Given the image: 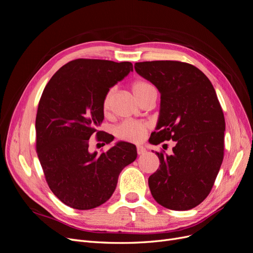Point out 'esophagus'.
I'll list each match as a JSON object with an SVG mask.
<instances>
[{
	"label": "esophagus",
	"mask_w": 253,
	"mask_h": 253,
	"mask_svg": "<svg viewBox=\"0 0 253 253\" xmlns=\"http://www.w3.org/2000/svg\"><path fill=\"white\" fill-rule=\"evenodd\" d=\"M145 152H147V150H145V148H143L142 145H138V147H137V154L138 155H142Z\"/></svg>",
	"instance_id": "esophagus-1"
}]
</instances>
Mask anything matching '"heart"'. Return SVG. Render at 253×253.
Here are the masks:
<instances>
[{
  "instance_id": "b5f03b06",
  "label": "heart",
  "mask_w": 253,
  "mask_h": 253,
  "mask_svg": "<svg viewBox=\"0 0 253 253\" xmlns=\"http://www.w3.org/2000/svg\"><path fill=\"white\" fill-rule=\"evenodd\" d=\"M132 88L136 98L141 101L149 91L154 87H153L152 84L145 81H136L133 83ZM111 98L112 91H109L102 101V110L104 113H108L111 109ZM149 127L150 125L148 122L138 120H125L115 128V134H116L117 138L120 140L128 142H140L143 140L145 135H147Z\"/></svg>"
}]
</instances>
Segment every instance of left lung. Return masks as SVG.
I'll list each match as a JSON object with an SVG mask.
<instances>
[{
	"instance_id": "1",
	"label": "left lung",
	"mask_w": 253,
	"mask_h": 253,
	"mask_svg": "<svg viewBox=\"0 0 253 253\" xmlns=\"http://www.w3.org/2000/svg\"><path fill=\"white\" fill-rule=\"evenodd\" d=\"M135 71L160 93L149 141H176L171 155L156 152L160 165L149 177L152 196L168 209H192L209 195L224 158L226 126L215 89L202 71L179 61L138 62Z\"/></svg>"
}]
</instances>
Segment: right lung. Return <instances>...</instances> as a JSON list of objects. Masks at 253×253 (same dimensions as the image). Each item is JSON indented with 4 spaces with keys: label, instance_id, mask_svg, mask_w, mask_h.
<instances>
[{
    "label": "right lung",
    "instance_id": "1",
    "mask_svg": "<svg viewBox=\"0 0 253 253\" xmlns=\"http://www.w3.org/2000/svg\"><path fill=\"white\" fill-rule=\"evenodd\" d=\"M131 72V62L77 59L61 67L43 90L36 118L38 157L52 193L74 209L109 201L120 172L137 157L135 145L126 141L101 154L88 151L104 118L105 95ZM99 134L98 139L113 141Z\"/></svg>",
    "mask_w": 253,
    "mask_h": 253
}]
</instances>
